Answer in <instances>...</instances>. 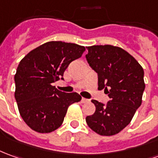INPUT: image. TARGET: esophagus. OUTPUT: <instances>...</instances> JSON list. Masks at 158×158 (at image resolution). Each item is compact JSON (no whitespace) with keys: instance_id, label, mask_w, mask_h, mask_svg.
I'll return each mask as SVG.
<instances>
[{"instance_id":"34e87169","label":"esophagus","mask_w":158,"mask_h":158,"mask_svg":"<svg viewBox=\"0 0 158 158\" xmlns=\"http://www.w3.org/2000/svg\"><path fill=\"white\" fill-rule=\"evenodd\" d=\"M81 102L84 103V102H89V100L88 99H86V98H82V99H81Z\"/></svg>"}]
</instances>
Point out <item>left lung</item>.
Returning a JSON list of instances; mask_svg holds the SVG:
<instances>
[{"instance_id": "8db88e82", "label": "left lung", "mask_w": 158, "mask_h": 158, "mask_svg": "<svg viewBox=\"0 0 158 158\" xmlns=\"http://www.w3.org/2000/svg\"><path fill=\"white\" fill-rule=\"evenodd\" d=\"M85 56L90 67L98 76V90L104 89L110 97L107 104L91 100L93 114L85 119L95 133L111 136L120 133L131 122L141 105L144 90V70L123 48L112 45L87 47Z\"/></svg>"}]
</instances>
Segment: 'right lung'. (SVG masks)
I'll return each instance as SVG.
<instances>
[{"mask_svg": "<svg viewBox=\"0 0 158 158\" xmlns=\"http://www.w3.org/2000/svg\"><path fill=\"white\" fill-rule=\"evenodd\" d=\"M85 50L75 44L51 41L20 60L14 75V97L22 119L32 130L48 133L59 128L68 107L81 100L78 93H64L52 84L63 79L68 65Z\"/></svg>", "mask_w": 158, "mask_h": 158, "instance_id": "obj_1", "label": "right lung"}]
</instances>
